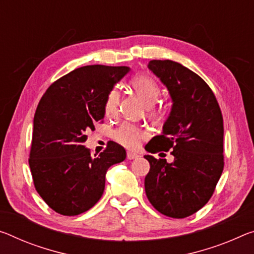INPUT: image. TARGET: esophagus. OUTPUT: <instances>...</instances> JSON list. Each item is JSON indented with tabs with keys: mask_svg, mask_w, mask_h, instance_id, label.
Segmentation results:
<instances>
[{
	"mask_svg": "<svg viewBox=\"0 0 254 254\" xmlns=\"http://www.w3.org/2000/svg\"><path fill=\"white\" fill-rule=\"evenodd\" d=\"M139 155L136 154V152L133 151H127V159H134V158H138Z\"/></svg>",
	"mask_w": 254,
	"mask_h": 254,
	"instance_id": "1",
	"label": "esophagus"
}]
</instances>
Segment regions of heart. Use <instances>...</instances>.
Listing matches in <instances>:
<instances>
[{
    "label": "heart",
    "instance_id": "obj_1",
    "mask_svg": "<svg viewBox=\"0 0 254 254\" xmlns=\"http://www.w3.org/2000/svg\"><path fill=\"white\" fill-rule=\"evenodd\" d=\"M130 84L138 97L147 107L154 106L160 96V88L154 79L148 75H136L131 79ZM120 95L118 90H112L105 100L106 115H114L118 112ZM142 136V131L131 123H123L114 131V139L127 148H135Z\"/></svg>",
    "mask_w": 254,
    "mask_h": 254
}]
</instances>
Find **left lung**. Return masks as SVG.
Here are the masks:
<instances>
[{
    "mask_svg": "<svg viewBox=\"0 0 254 254\" xmlns=\"http://www.w3.org/2000/svg\"><path fill=\"white\" fill-rule=\"evenodd\" d=\"M148 69L167 88L172 108L146 150L172 149L174 160L144 156L150 164L144 190L160 214L185 218L208 202L223 173V116L214 92L190 69L171 60H154Z\"/></svg>",
    "mask_w": 254,
    "mask_h": 254,
    "instance_id": "1",
    "label": "left lung"
}]
</instances>
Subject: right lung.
<instances>
[{"label":"right lung","mask_w":254,"mask_h":254,"mask_svg":"<svg viewBox=\"0 0 254 254\" xmlns=\"http://www.w3.org/2000/svg\"><path fill=\"white\" fill-rule=\"evenodd\" d=\"M130 71L127 66L87 65L51 84L34 116L29 166L39 195L53 210L75 216L102 198L106 172L123 162L116 142L92 157L83 146L87 132L105 116L107 95Z\"/></svg>","instance_id":"1"}]
</instances>
